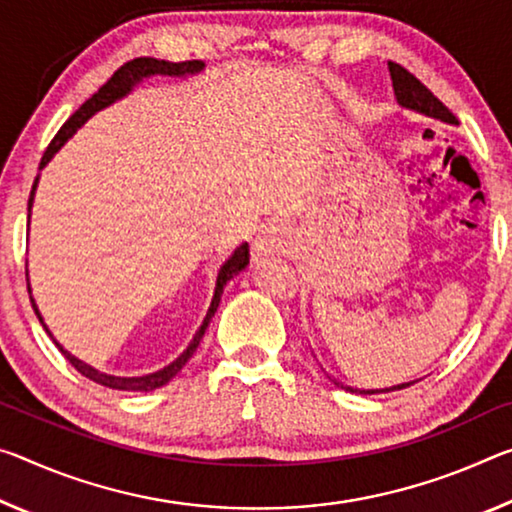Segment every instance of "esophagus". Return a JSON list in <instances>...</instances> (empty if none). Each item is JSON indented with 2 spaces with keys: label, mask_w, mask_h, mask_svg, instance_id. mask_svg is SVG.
<instances>
[{
  "label": "esophagus",
  "mask_w": 512,
  "mask_h": 512,
  "mask_svg": "<svg viewBox=\"0 0 512 512\" xmlns=\"http://www.w3.org/2000/svg\"><path fill=\"white\" fill-rule=\"evenodd\" d=\"M291 246V230L282 223H269L262 227V232L257 234L253 241V253L255 255H269L278 253Z\"/></svg>",
  "instance_id": "34e87169"
}]
</instances>
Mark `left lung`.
<instances>
[{
    "label": "left lung",
    "instance_id": "8db88e82",
    "mask_svg": "<svg viewBox=\"0 0 512 512\" xmlns=\"http://www.w3.org/2000/svg\"><path fill=\"white\" fill-rule=\"evenodd\" d=\"M387 68H389V75H392V86H394L396 100L401 102V107H408V109H415L419 113H426V116L442 120V123H451V125L458 123L456 116H453V113L446 109L444 104L431 93V88H426L424 84H421V81L415 75H412L410 70H405L403 66H399V63H394V61H389ZM415 383H417V380H415ZM410 385L412 383H403V385H396V387H389V389H369V392L360 389V394L394 392V389H403V387H410ZM344 389H348V392H358V389H353V387H344Z\"/></svg>",
    "mask_w": 512,
    "mask_h": 512
}]
</instances>
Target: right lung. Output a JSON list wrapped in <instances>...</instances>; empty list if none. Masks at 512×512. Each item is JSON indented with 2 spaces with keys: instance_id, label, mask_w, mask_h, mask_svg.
I'll use <instances>...</instances> for the list:
<instances>
[{
  "instance_id": "add662e5",
  "label": "right lung",
  "mask_w": 512,
  "mask_h": 512,
  "mask_svg": "<svg viewBox=\"0 0 512 512\" xmlns=\"http://www.w3.org/2000/svg\"><path fill=\"white\" fill-rule=\"evenodd\" d=\"M202 66L205 63L202 61H180V63H170V61H157V59H150V56H141V59H132L127 61L120 66L116 72H113L111 79L104 84L100 91H97L93 97H88V100L81 104V107L72 113V116L63 123V127L56 132V136L52 139V143L47 145V150L43 154V159H40V168H43L47 161H50L54 157V152H59V148L63 143H66L72 134L77 132V127H81L86 123L88 118L93 116L95 111H100L104 107H109L111 102H116L118 97L127 95L129 91H132V86L136 84V81H141L143 77H150V75H170V77H182V75H193V72L202 70ZM34 191H36V182L34 186H31V196H29V209H31V202H34ZM250 259V248L248 243H241V246L234 250V255L227 259V262L221 266V271H218V278H216V289H214V298H212V305H209L207 310V316L205 321H202V326L198 328L196 335H193L191 344L186 346V351L177 358L175 362H170L168 367H164L161 371H154V373H148V376H139V378H120V376H107V373H100L93 367H88L86 362L77 360L75 355H70L66 348H63L56 339L52 337V332L47 330V326L43 323V316H40L38 307L34 303V298H31V307H34V312L38 316V321L43 323V328L47 335H50L54 339V344L59 351L66 355V360L75 367L81 376L91 378L93 383L97 385H104V387H111V389H125V392H152V389H157L161 385H166L170 378L175 376L177 371H180L186 362H189L193 358V353H196V348L200 346V339L202 335H205V330L209 326V321H212V316L216 312L218 303H221V296H223V289L227 285V280L232 278V275H237L241 269H246ZM27 289H29V282H27ZM31 291V289H29Z\"/></svg>"
}]
</instances>
